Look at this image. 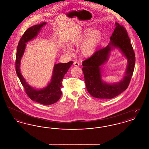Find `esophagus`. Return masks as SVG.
<instances>
[{
  "mask_svg": "<svg viewBox=\"0 0 149 149\" xmlns=\"http://www.w3.org/2000/svg\"><path fill=\"white\" fill-rule=\"evenodd\" d=\"M74 65L75 66H77V67H78L79 66V63L77 62V61H75V62H74Z\"/></svg>",
  "mask_w": 149,
  "mask_h": 149,
  "instance_id": "obj_1",
  "label": "esophagus"
}]
</instances>
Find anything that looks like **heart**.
Segmentation results:
<instances>
[{
    "mask_svg": "<svg viewBox=\"0 0 149 149\" xmlns=\"http://www.w3.org/2000/svg\"><path fill=\"white\" fill-rule=\"evenodd\" d=\"M102 37V32L99 29L92 28L86 29L76 38L73 39L69 43L71 47L80 46V52L83 56H93L99 45ZM64 51L70 52L69 49H64Z\"/></svg>",
    "mask_w": 149,
    "mask_h": 149,
    "instance_id": "1",
    "label": "heart"
}]
</instances>
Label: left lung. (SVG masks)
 <instances>
[{"label": "left lung", "instance_id": "obj_1", "mask_svg": "<svg viewBox=\"0 0 149 149\" xmlns=\"http://www.w3.org/2000/svg\"><path fill=\"white\" fill-rule=\"evenodd\" d=\"M115 29L110 37V42L83 62V71L88 93L99 99H111L125 91L129 85L134 71L135 54L127 32L122 26L115 23ZM119 49L128 60L125 74L117 83L108 84L102 79L101 66L107 61L111 51Z\"/></svg>", "mask_w": 149, "mask_h": 149}]
</instances>
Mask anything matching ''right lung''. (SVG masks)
<instances>
[{
	"instance_id": "right-lung-1",
	"label": "right lung",
	"mask_w": 149,
	"mask_h": 149,
	"mask_svg": "<svg viewBox=\"0 0 149 149\" xmlns=\"http://www.w3.org/2000/svg\"><path fill=\"white\" fill-rule=\"evenodd\" d=\"M46 23V22H43L31 27L22 36L17 46L15 70L24 88L26 94L31 99L40 104L47 106L56 103L60 98L62 94L61 89L62 88L63 79L73 62L55 64L50 83L42 89H36L29 85L22 75L20 70L21 61L25 51L26 43L36 37Z\"/></svg>"
}]
</instances>
